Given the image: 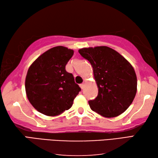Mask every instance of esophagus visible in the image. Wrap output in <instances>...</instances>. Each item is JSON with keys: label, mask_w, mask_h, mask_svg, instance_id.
Here are the masks:
<instances>
[{"label": "esophagus", "mask_w": 158, "mask_h": 158, "mask_svg": "<svg viewBox=\"0 0 158 158\" xmlns=\"http://www.w3.org/2000/svg\"><path fill=\"white\" fill-rule=\"evenodd\" d=\"M80 88H81L82 89H85V83L84 82L82 84H80Z\"/></svg>", "instance_id": "obj_1"}]
</instances>
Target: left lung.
<instances>
[{
    "label": "left lung",
    "instance_id": "1",
    "mask_svg": "<svg viewBox=\"0 0 158 158\" xmlns=\"http://www.w3.org/2000/svg\"><path fill=\"white\" fill-rule=\"evenodd\" d=\"M78 52L91 63L98 85L97 98L89 101L91 110L107 118L123 113L132 103L137 91L133 67L107 46L85 48Z\"/></svg>",
    "mask_w": 158,
    "mask_h": 158
}]
</instances>
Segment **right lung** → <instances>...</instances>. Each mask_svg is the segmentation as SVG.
<instances>
[{
	"label": "right lung",
	"mask_w": 158,
	"mask_h": 158,
	"mask_svg": "<svg viewBox=\"0 0 158 158\" xmlns=\"http://www.w3.org/2000/svg\"><path fill=\"white\" fill-rule=\"evenodd\" d=\"M73 50L56 46L47 50L32 63L25 80L28 101L45 115L54 117L69 110L81 91L72 73L65 70Z\"/></svg>",
	"instance_id": "1"
}]
</instances>
